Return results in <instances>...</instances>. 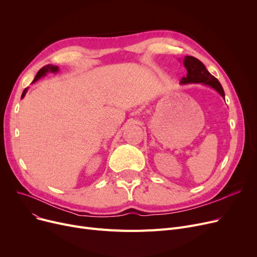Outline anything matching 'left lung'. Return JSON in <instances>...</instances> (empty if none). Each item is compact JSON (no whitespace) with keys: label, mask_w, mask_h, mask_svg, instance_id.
<instances>
[{"label":"left lung","mask_w":257,"mask_h":257,"mask_svg":"<svg viewBox=\"0 0 257 257\" xmlns=\"http://www.w3.org/2000/svg\"><path fill=\"white\" fill-rule=\"evenodd\" d=\"M184 66L186 67L187 75L181 79V83H204L211 86L217 90L223 98H225L224 89L219 82V80L213 77L207 70L205 65L199 59L193 56H186L183 60Z\"/></svg>","instance_id":"left-lung-1"}]
</instances>
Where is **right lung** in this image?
Here are the masks:
<instances>
[{"label": "right lung", "mask_w": 257, "mask_h": 257, "mask_svg": "<svg viewBox=\"0 0 257 257\" xmlns=\"http://www.w3.org/2000/svg\"><path fill=\"white\" fill-rule=\"evenodd\" d=\"M58 71V66H55V65H51V64H48V65H45L44 67H42V69H40L38 72H37V74H36V76H35V78H34V80H33V82H35V81H37L40 77H43V76H45L48 72H52V73H55V72H57ZM26 90L27 89H25L24 91H23V94H22V98L25 96V93H26Z\"/></svg>", "instance_id": "1"}]
</instances>
